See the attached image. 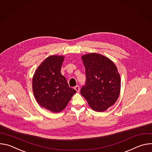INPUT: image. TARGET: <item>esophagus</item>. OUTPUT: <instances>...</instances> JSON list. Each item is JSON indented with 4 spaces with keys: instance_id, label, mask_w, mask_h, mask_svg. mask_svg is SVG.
I'll return each instance as SVG.
<instances>
[{
    "instance_id": "esophagus-1",
    "label": "esophagus",
    "mask_w": 152,
    "mask_h": 152,
    "mask_svg": "<svg viewBox=\"0 0 152 152\" xmlns=\"http://www.w3.org/2000/svg\"><path fill=\"white\" fill-rule=\"evenodd\" d=\"M75 90L77 92V93H79V91H80V88H79V85H76L75 87Z\"/></svg>"
}]
</instances>
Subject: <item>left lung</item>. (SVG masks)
I'll list each match as a JSON object with an SVG mask.
<instances>
[{"label":"left lung","mask_w":152,"mask_h":152,"mask_svg":"<svg viewBox=\"0 0 152 152\" xmlns=\"http://www.w3.org/2000/svg\"><path fill=\"white\" fill-rule=\"evenodd\" d=\"M82 59L86 78L80 93L93 110L103 112L119 97L121 79L118 69L113 61L99 53L83 55Z\"/></svg>","instance_id":"8db88e82"}]
</instances>
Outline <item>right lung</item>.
I'll return each mask as SVG.
<instances>
[{"instance_id":"right-lung-1","label":"right lung","mask_w":152,"mask_h":152,"mask_svg":"<svg viewBox=\"0 0 152 152\" xmlns=\"http://www.w3.org/2000/svg\"><path fill=\"white\" fill-rule=\"evenodd\" d=\"M64 60V56H49L38 66L32 78V90L37 103L55 113L64 110L76 93L61 73Z\"/></svg>"}]
</instances>
